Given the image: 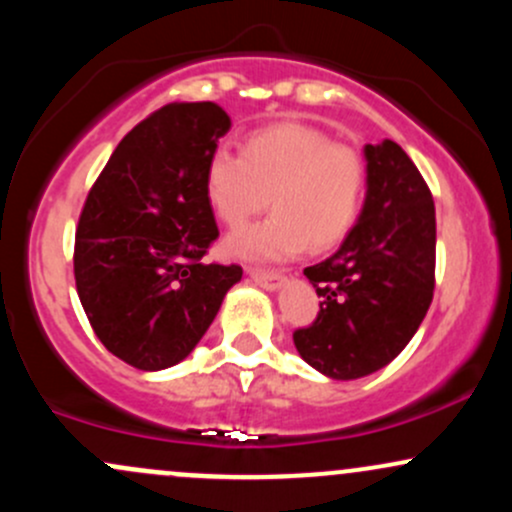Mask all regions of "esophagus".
<instances>
[{
	"label": "esophagus",
	"instance_id": "esophagus-1",
	"mask_svg": "<svg viewBox=\"0 0 512 512\" xmlns=\"http://www.w3.org/2000/svg\"><path fill=\"white\" fill-rule=\"evenodd\" d=\"M247 277L252 279L257 286L267 291H277L284 284V277L279 272H262V269H247Z\"/></svg>",
	"mask_w": 512,
	"mask_h": 512
}]
</instances>
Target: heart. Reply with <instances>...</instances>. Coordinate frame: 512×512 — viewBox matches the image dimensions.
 I'll return each mask as SVG.
<instances>
[{
	"instance_id": "b5f03b06",
	"label": "heart",
	"mask_w": 512,
	"mask_h": 512,
	"mask_svg": "<svg viewBox=\"0 0 512 512\" xmlns=\"http://www.w3.org/2000/svg\"><path fill=\"white\" fill-rule=\"evenodd\" d=\"M204 189L213 213L240 228L267 206V221L230 235L223 250L252 262H279L330 250L350 233L364 196L362 157L318 128L282 121L247 133L240 157L216 150Z\"/></svg>"
}]
</instances>
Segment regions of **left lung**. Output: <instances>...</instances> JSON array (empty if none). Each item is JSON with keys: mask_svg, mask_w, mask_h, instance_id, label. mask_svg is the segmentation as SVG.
Returning a JSON list of instances; mask_svg holds the SVG:
<instances>
[{"mask_svg": "<svg viewBox=\"0 0 512 512\" xmlns=\"http://www.w3.org/2000/svg\"><path fill=\"white\" fill-rule=\"evenodd\" d=\"M367 194L338 252L303 274L320 296L294 345L316 372L362 379L396 359L423 323L435 289V204L393 140L364 145Z\"/></svg>", "mask_w": 512, "mask_h": 512, "instance_id": "left-lung-1", "label": "left lung"}]
</instances>
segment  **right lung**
Returning a JSON list of instances; mask_svg holds the SVG:
<instances>
[{"label": "right lung", "mask_w": 512, "mask_h": 512, "mask_svg": "<svg viewBox=\"0 0 512 512\" xmlns=\"http://www.w3.org/2000/svg\"><path fill=\"white\" fill-rule=\"evenodd\" d=\"M230 116L167 104L116 145L87 196L75 282L101 345L140 372L174 367L204 338L238 265H206L218 238L204 172Z\"/></svg>", "instance_id": "add662e5"}]
</instances>
